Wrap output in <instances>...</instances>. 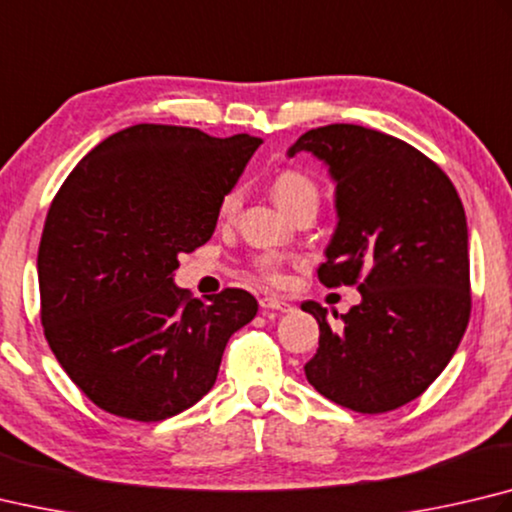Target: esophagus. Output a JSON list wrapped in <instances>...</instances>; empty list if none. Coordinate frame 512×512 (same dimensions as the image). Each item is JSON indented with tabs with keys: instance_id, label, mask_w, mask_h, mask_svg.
<instances>
[{
	"instance_id": "1",
	"label": "esophagus",
	"mask_w": 512,
	"mask_h": 512,
	"mask_svg": "<svg viewBox=\"0 0 512 512\" xmlns=\"http://www.w3.org/2000/svg\"><path fill=\"white\" fill-rule=\"evenodd\" d=\"M259 304H262V309L266 311H280V313H288L293 309L291 304H288L284 297H277V295H268V297H262L259 300Z\"/></svg>"
}]
</instances>
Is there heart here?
Instances as JSON below:
<instances>
[{
  "instance_id": "b5f03b06",
  "label": "heart",
  "mask_w": 512,
  "mask_h": 512,
  "mask_svg": "<svg viewBox=\"0 0 512 512\" xmlns=\"http://www.w3.org/2000/svg\"><path fill=\"white\" fill-rule=\"evenodd\" d=\"M271 194L277 201V206H280L286 215H293L295 210H300L302 206H309V203H315V206H318V201H320L318 185H315L309 176L300 170L277 172L271 181ZM239 201H241L239 190H230L226 197L221 199L219 215L224 219L235 215V212L239 210ZM253 266L259 273V277L266 282L282 280V266H284L282 257H277L273 253H264V255L255 257Z\"/></svg>"
}]
</instances>
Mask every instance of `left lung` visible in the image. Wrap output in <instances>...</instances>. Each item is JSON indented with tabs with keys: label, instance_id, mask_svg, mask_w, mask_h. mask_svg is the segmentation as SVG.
<instances>
[{
	"label": "left lung",
	"instance_id": "obj_1",
	"mask_svg": "<svg viewBox=\"0 0 512 512\" xmlns=\"http://www.w3.org/2000/svg\"><path fill=\"white\" fill-rule=\"evenodd\" d=\"M309 152L336 183L338 226L318 268L324 286L360 288L331 329L327 309L306 380L347 410L383 414L414 401L448 365L470 320L468 224L439 165L401 138L360 125L309 129L288 156Z\"/></svg>",
	"mask_w": 512,
	"mask_h": 512
}]
</instances>
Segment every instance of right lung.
Wrapping results in <instances>:
<instances>
[{
  "instance_id": "add662e5",
  "label": "right lung",
  "mask_w": 512,
  "mask_h": 512,
  "mask_svg": "<svg viewBox=\"0 0 512 512\" xmlns=\"http://www.w3.org/2000/svg\"><path fill=\"white\" fill-rule=\"evenodd\" d=\"M259 145L248 134L134 125L96 145L55 194L37 250L42 327L100 410L163 421L215 385L257 300L226 288L201 302L174 271L212 237L221 199Z\"/></svg>"
}]
</instances>
